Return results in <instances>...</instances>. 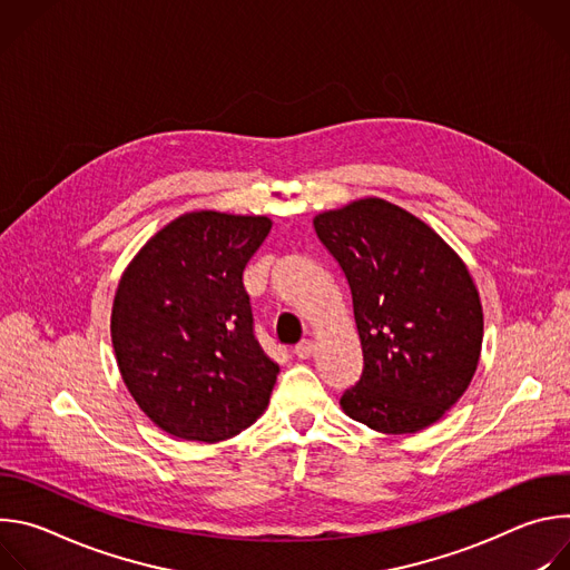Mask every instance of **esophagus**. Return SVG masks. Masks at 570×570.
I'll return each mask as SVG.
<instances>
[{
    "instance_id": "1",
    "label": "esophagus",
    "mask_w": 570,
    "mask_h": 570,
    "mask_svg": "<svg viewBox=\"0 0 570 570\" xmlns=\"http://www.w3.org/2000/svg\"><path fill=\"white\" fill-rule=\"evenodd\" d=\"M293 354L297 356V358H302V361H306L311 354H313V341H299L297 345H295V350H293Z\"/></svg>"
}]
</instances>
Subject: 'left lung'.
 I'll list each match as a JSON object with an SVG mask.
<instances>
[{"mask_svg": "<svg viewBox=\"0 0 570 570\" xmlns=\"http://www.w3.org/2000/svg\"><path fill=\"white\" fill-rule=\"evenodd\" d=\"M313 227L350 284L363 350L341 409L385 435L435 424L480 361L482 304L466 264L422 218L374 196L320 212Z\"/></svg>", "mask_w": 570, "mask_h": 570, "instance_id": "left-lung-1", "label": "left lung"}]
</instances>
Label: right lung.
Masks as SVG:
<instances>
[{
  "instance_id": "add662e5",
  "label": "right lung",
  "mask_w": 570,
  "mask_h": 570,
  "mask_svg": "<svg viewBox=\"0 0 570 570\" xmlns=\"http://www.w3.org/2000/svg\"><path fill=\"white\" fill-rule=\"evenodd\" d=\"M273 220L187 212L126 266L110 315L121 379L144 415L187 442H220L266 411L277 363L253 334L243 268Z\"/></svg>"
}]
</instances>
